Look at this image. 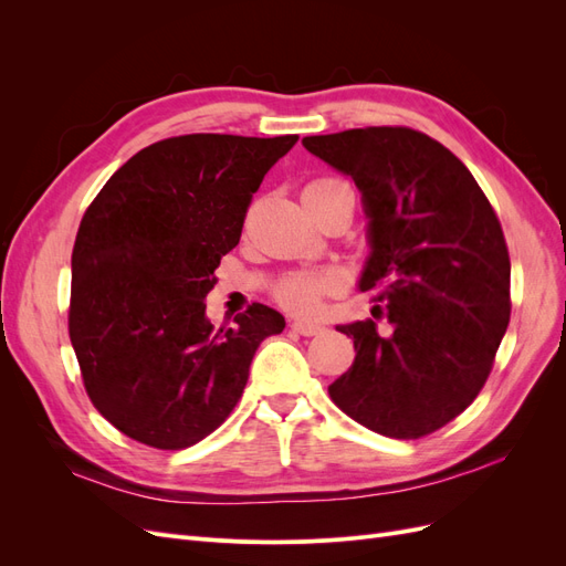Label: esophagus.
<instances>
[{"instance_id":"1","label":"esophagus","mask_w":566,"mask_h":566,"mask_svg":"<svg viewBox=\"0 0 566 566\" xmlns=\"http://www.w3.org/2000/svg\"><path fill=\"white\" fill-rule=\"evenodd\" d=\"M290 328H293L297 335H304V337H312V335H318L323 328L316 323H306V321H293L290 323Z\"/></svg>"}]
</instances>
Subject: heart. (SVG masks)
Returning a JSON list of instances; mask_svg holds the SVG:
<instances>
[{"label": "heart", "instance_id": "obj_1", "mask_svg": "<svg viewBox=\"0 0 566 566\" xmlns=\"http://www.w3.org/2000/svg\"><path fill=\"white\" fill-rule=\"evenodd\" d=\"M347 184L333 179V177H323L314 179L304 186V200H318L323 196L333 193L335 188H345ZM342 287V276L335 271H297L290 273V276L281 279L273 287V297L283 306V310L293 312L297 316H314L318 314L323 300L337 293Z\"/></svg>", "mask_w": 566, "mask_h": 566}]
</instances>
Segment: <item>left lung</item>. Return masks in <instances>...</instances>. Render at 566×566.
<instances>
[{"label": "left lung", "mask_w": 566, "mask_h": 566, "mask_svg": "<svg viewBox=\"0 0 566 566\" xmlns=\"http://www.w3.org/2000/svg\"><path fill=\"white\" fill-rule=\"evenodd\" d=\"M304 148L354 179L370 219L361 293L375 318L337 325L356 358L328 394L391 439L441 430L482 391L510 323V256L489 198L453 153L410 127L306 136Z\"/></svg>", "instance_id": "1"}]
</instances>
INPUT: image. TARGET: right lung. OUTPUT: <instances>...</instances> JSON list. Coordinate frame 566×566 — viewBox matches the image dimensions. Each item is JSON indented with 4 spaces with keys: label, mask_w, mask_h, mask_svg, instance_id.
<instances>
[{
    "label": "right lung",
    "mask_w": 566,
    "mask_h": 566,
    "mask_svg": "<svg viewBox=\"0 0 566 566\" xmlns=\"http://www.w3.org/2000/svg\"><path fill=\"white\" fill-rule=\"evenodd\" d=\"M297 134H184L129 158L84 212L73 248L67 333L94 408L150 449L212 434L248 385L256 347L285 318L252 302L217 331L214 269L252 193Z\"/></svg>",
    "instance_id": "1"
}]
</instances>
